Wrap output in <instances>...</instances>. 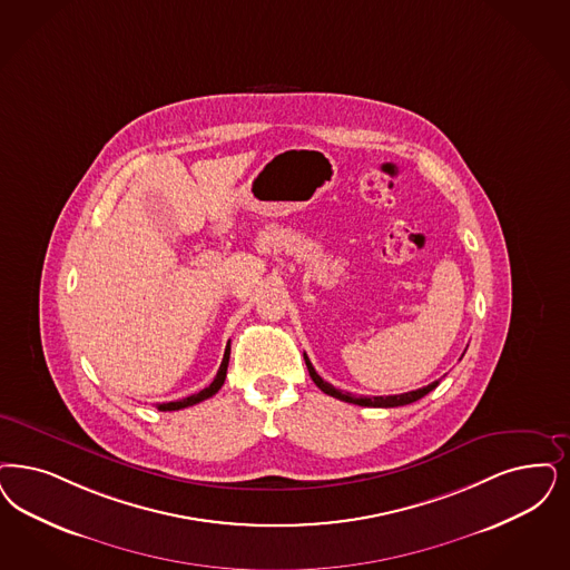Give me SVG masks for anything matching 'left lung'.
<instances>
[{"instance_id": "left-lung-1", "label": "left lung", "mask_w": 570, "mask_h": 570, "mask_svg": "<svg viewBox=\"0 0 570 570\" xmlns=\"http://www.w3.org/2000/svg\"><path fill=\"white\" fill-rule=\"evenodd\" d=\"M305 364H307V371H309V376L314 379L315 385L322 390L324 393H328V395H333L336 400H343V402H350V404H357V406H373V409H393V406H406V404H413L416 400H421L423 395H428V393L435 390L438 385H440V381H433L430 383L428 387H421V390H414V392L409 393H400V395H374V397H355L354 393L350 392H341V390H336L333 387L331 383H326L320 374L315 373L314 366H312V362H309V357L305 355Z\"/></svg>"}]
</instances>
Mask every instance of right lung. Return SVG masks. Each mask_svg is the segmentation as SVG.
<instances>
[{
  "instance_id": "add662e5",
  "label": "right lung",
  "mask_w": 570,
  "mask_h": 570,
  "mask_svg": "<svg viewBox=\"0 0 570 570\" xmlns=\"http://www.w3.org/2000/svg\"><path fill=\"white\" fill-rule=\"evenodd\" d=\"M229 354H232V347H227L225 350V355H223V362H220V366H218V373H216L215 381L208 385V387H204L202 392L194 393V395H189V397H183V400H177V402H166V404H157V411H180V409H187V406H194V404H199V402H204V400H208V397H213L220 387H223V383H225V376H227V366H229Z\"/></svg>"
}]
</instances>
